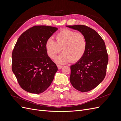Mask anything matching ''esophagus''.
I'll return each mask as SVG.
<instances>
[{
	"instance_id": "esophagus-1",
	"label": "esophagus",
	"mask_w": 121,
	"mask_h": 121,
	"mask_svg": "<svg viewBox=\"0 0 121 121\" xmlns=\"http://www.w3.org/2000/svg\"><path fill=\"white\" fill-rule=\"evenodd\" d=\"M57 66H58V69H61V68H62L63 67L62 65H58Z\"/></svg>"
}]
</instances>
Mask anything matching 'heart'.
<instances>
[{"instance_id":"obj_1","label":"heart","mask_w":121,"mask_h":121,"mask_svg":"<svg viewBox=\"0 0 121 121\" xmlns=\"http://www.w3.org/2000/svg\"><path fill=\"white\" fill-rule=\"evenodd\" d=\"M56 41L49 39L46 43V50L49 56L55 59L62 49V53L55 59L59 65L77 62L83 57L87 48V40L80 33L64 29L55 36Z\"/></svg>"}]
</instances>
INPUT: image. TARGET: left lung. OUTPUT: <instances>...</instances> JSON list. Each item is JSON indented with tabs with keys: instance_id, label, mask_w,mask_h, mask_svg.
<instances>
[{
	"instance_id": "1",
	"label": "left lung",
	"mask_w": 121,
	"mask_h": 121,
	"mask_svg": "<svg viewBox=\"0 0 121 121\" xmlns=\"http://www.w3.org/2000/svg\"><path fill=\"white\" fill-rule=\"evenodd\" d=\"M78 30L86 37L87 48L80 60L71 66L70 81L81 92L89 91L104 80L106 74L108 55L104 42L96 30L83 25H66Z\"/></svg>"
}]
</instances>
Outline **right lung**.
Returning <instances> with one entry per match:
<instances>
[{"label": "right lung", "instance_id": "obj_1", "mask_svg": "<svg viewBox=\"0 0 121 121\" xmlns=\"http://www.w3.org/2000/svg\"><path fill=\"white\" fill-rule=\"evenodd\" d=\"M57 30L46 25L34 26L18 38L12 53V70L24 91L40 94L52 83L58 68L48 56L45 45Z\"/></svg>", "mask_w": 121, "mask_h": 121}]
</instances>
